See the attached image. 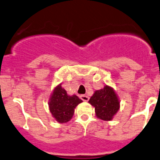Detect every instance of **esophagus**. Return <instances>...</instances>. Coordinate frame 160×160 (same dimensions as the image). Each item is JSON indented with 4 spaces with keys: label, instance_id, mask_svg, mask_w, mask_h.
Here are the masks:
<instances>
[{
    "label": "esophagus",
    "instance_id": "esophagus-1",
    "mask_svg": "<svg viewBox=\"0 0 160 160\" xmlns=\"http://www.w3.org/2000/svg\"><path fill=\"white\" fill-rule=\"evenodd\" d=\"M80 98H81V100L84 101V102H88L89 98L87 95H80Z\"/></svg>",
    "mask_w": 160,
    "mask_h": 160
}]
</instances>
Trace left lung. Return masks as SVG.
Listing matches in <instances>:
<instances>
[{"label":"left lung","instance_id":"8db88e82","mask_svg":"<svg viewBox=\"0 0 160 160\" xmlns=\"http://www.w3.org/2000/svg\"><path fill=\"white\" fill-rule=\"evenodd\" d=\"M88 102L94 107L97 117L105 121L113 119L120 107L117 93L109 85H105L104 88L95 91Z\"/></svg>","mask_w":160,"mask_h":160}]
</instances>
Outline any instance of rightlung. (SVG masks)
Segmentation results:
<instances>
[{
    "mask_svg": "<svg viewBox=\"0 0 160 160\" xmlns=\"http://www.w3.org/2000/svg\"><path fill=\"white\" fill-rule=\"evenodd\" d=\"M81 102L82 100L76 95L68 94L67 91L62 87V84H59L53 88L48 104L49 111L55 120L63 123L71 120L75 108Z\"/></svg>",
    "mask_w": 160,
    "mask_h": 160,
    "instance_id": "add662e5",
    "label": "right lung"
}]
</instances>
